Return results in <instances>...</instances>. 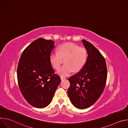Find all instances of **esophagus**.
Here are the masks:
<instances>
[{
  "label": "esophagus",
  "instance_id": "1",
  "mask_svg": "<svg viewBox=\"0 0 128 128\" xmlns=\"http://www.w3.org/2000/svg\"><path fill=\"white\" fill-rule=\"evenodd\" d=\"M60 78H61V81H62V80H65V78H63V77H62V76H61Z\"/></svg>",
  "mask_w": 128,
  "mask_h": 128
}]
</instances>
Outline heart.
Returning <instances> with one entry per match:
<instances>
[{
	"mask_svg": "<svg viewBox=\"0 0 128 128\" xmlns=\"http://www.w3.org/2000/svg\"><path fill=\"white\" fill-rule=\"evenodd\" d=\"M88 58L86 48L72 42L59 46L57 52H52L50 55V61L55 69H58L63 61L65 65L58 71L57 74L62 77L69 76L73 71H80L86 63Z\"/></svg>",
	"mask_w": 128,
	"mask_h": 128,
	"instance_id": "obj_1",
	"label": "heart"
}]
</instances>
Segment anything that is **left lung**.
I'll use <instances>...</instances> for the list:
<instances>
[{
    "label": "left lung",
    "mask_w": 128,
    "mask_h": 128,
    "mask_svg": "<svg viewBox=\"0 0 128 128\" xmlns=\"http://www.w3.org/2000/svg\"><path fill=\"white\" fill-rule=\"evenodd\" d=\"M82 42L88 54L86 63L76 74L68 78V95L76 107L84 109L94 104L102 94L106 82V61L100 52L85 40Z\"/></svg>",
    "instance_id": "left-lung-1"
}]
</instances>
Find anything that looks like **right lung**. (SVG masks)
I'll return each mask as SVG.
<instances>
[{
    "label": "right lung",
    "mask_w": 128,
    "mask_h": 128,
    "mask_svg": "<svg viewBox=\"0 0 128 128\" xmlns=\"http://www.w3.org/2000/svg\"><path fill=\"white\" fill-rule=\"evenodd\" d=\"M54 43L42 38L36 40L23 52L18 63L17 78L20 90L26 100L36 108L50 104L61 82L50 61Z\"/></svg>",
    "instance_id": "add662e5"
}]
</instances>
